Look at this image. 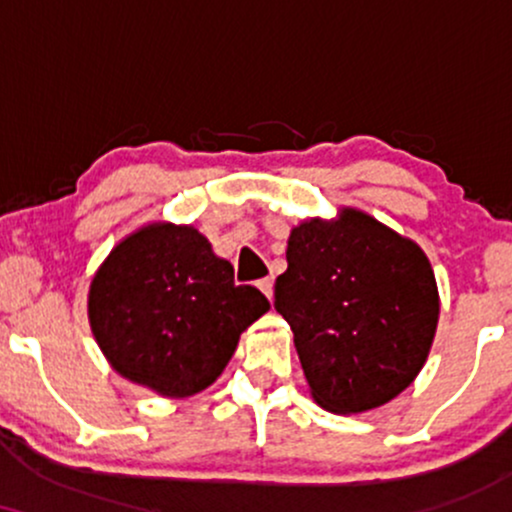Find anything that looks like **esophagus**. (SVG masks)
I'll use <instances>...</instances> for the list:
<instances>
[{"mask_svg": "<svg viewBox=\"0 0 512 512\" xmlns=\"http://www.w3.org/2000/svg\"><path fill=\"white\" fill-rule=\"evenodd\" d=\"M257 289H260L267 298H272V293H274V276H264V279L257 281Z\"/></svg>", "mask_w": 512, "mask_h": 512, "instance_id": "1", "label": "esophagus"}]
</instances>
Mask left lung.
<instances>
[{
	"instance_id": "obj_1",
	"label": "left lung",
	"mask_w": 512,
	"mask_h": 512,
	"mask_svg": "<svg viewBox=\"0 0 512 512\" xmlns=\"http://www.w3.org/2000/svg\"><path fill=\"white\" fill-rule=\"evenodd\" d=\"M274 308L291 325L315 402L334 414L380 407L414 383L438 325V289L419 245L346 209L305 221L286 248Z\"/></svg>"
}]
</instances>
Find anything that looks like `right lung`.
I'll return each instance as SVG.
<instances>
[{"mask_svg": "<svg viewBox=\"0 0 512 512\" xmlns=\"http://www.w3.org/2000/svg\"><path fill=\"white\" fill-rule=\"evenodd\" d=\"M269 310L255 286L190 226L154 223L122 240L93 276L88 320L117 373L190 397L231 361L240 332Z\"/></svg>", "mask_w": 512, "mask_h": 512, "instance_id": "right-lung-1", "label": "right lung"}]
</instances>
